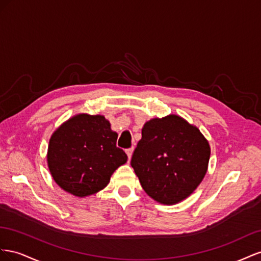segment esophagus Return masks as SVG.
<instances>
[{
	"label": "esophagus",
	"instance_id": "obj_1",
	"mask_svg": "<svg viewBox=\"0 0 261 261\" xmlns=\"http://www.w3.org/2000/svg\"><path fill=\"white\" fill-rule=\"evenodd\" d=\"M125 153H126V155H128V158L130 160L132 156V153H133V148H128V150H125Z\"/></svg>",
	"mask_w": 261,
	"mask_h": 261
}]
</instances>
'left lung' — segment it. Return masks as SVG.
<instances>
[{"label": "left lung", "mask_w": 261, "mask_h": 261, "mask_svg": "<svg viewBox=\"0 0 261 261\" xmlns=\"http://www.w3.org/2000/svg\"><path fill=\"white\" fill-rule=\"evenodd\" d=\"M210 145L197 126L169 115L145 122L131 166L144 191L162 204L188 198L204 178Z\"/></svg>", "instance_id": "1"}]
</instances>
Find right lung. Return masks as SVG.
Here are the masks:
<instances>
[{
	"mask_svg": "<svg viewBox=\"0 0 261 261\" xmlns=\"http://www.w3.org/2000/svg\"><path fill=\"white\" fill-rule=\"evenodd\" d=\"M118 135L100 115L79 114L51 136L47 162L54 180L75 197H87L109 184L128 156L117 147Z\"/></svg>",
	"mask_w": 261,
	"mask_h": 261,
	"instance_id": "obj_1",
	"label": "right lung"
}]
</instances>
